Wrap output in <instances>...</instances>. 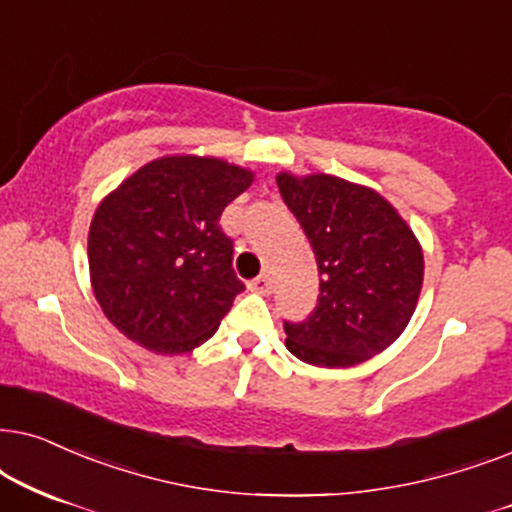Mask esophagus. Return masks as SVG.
Instances as JSON below:
<instances>
[{
    "label": "esophagus",
    "instance_id": "obj_1",
    "mask_svg": "<svg viewBox=\"0 0 512 512\" xmlns=\"http://www.w3.org/2000/svg\"><path fill=\"white\" fill-rule=\"evenodd\" d=\"M248 288L252 292H257V295H271V292H274V283H271L269 276H257L255 281L248 283Z\"/></svg>",
    "mask_w": 512,
    "mask_h": 512
}]
</instances>
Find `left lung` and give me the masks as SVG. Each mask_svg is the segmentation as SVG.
I'll return each instance as SVG.
<instances>
[{"instance_id":"1","label":"left lung","mask_w":512,"mask_h":512,"mask_svg":"<svg viewBox=\"0 0 512 512\" xmlns=\"http://www.w3.org/2000/svg\"><path fill=\"white\" fill-rule=\"evenodd\" d=\"M309 238L320 295L302 323L285 320V346L316 367H351L403 335L424 281V255L384 196L335 175L276 177Z\"/></svg>"}]
</instances>
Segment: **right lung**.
I'll use <instances>...</instances> for the list:
<instances>
[{
  "mask_svg": "<svg viewBox=\"0 0 512 512\" xmlns=\"http://www.w3.org/2000/svg\"><path fill=\"white\" fill-rule=\"evenodd\" d=\"M250 182V170L201 156H163L121 182L88 231L93 292L109 323L161 356L213 337L245 290L220 217Z\"/></svg>",
  "mask_w": 512,
  "mask_h": 512,
  "instance_id": "obj_1",
  "label": "right lung"
}]
</instances>
